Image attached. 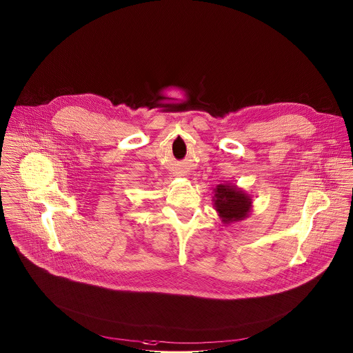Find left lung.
Listing matches in <instances>:
<instances>
[{
	"mask_svg": "<svg viewBox=\"0 0 353 353\" xmlns=\"http://www.w3.org/2000/svg\"><path fill=\"white\" fill-rule=\"evenodd\" d=\"M213 208L224 225L245 220L252 212L250 194L231 183H220L213 189Z\"/></svg>",
	"mask_w": 353,
	"mask_h": 353,
	"instance_id": "1",
	"label": "left lung"
}]
</instances>
